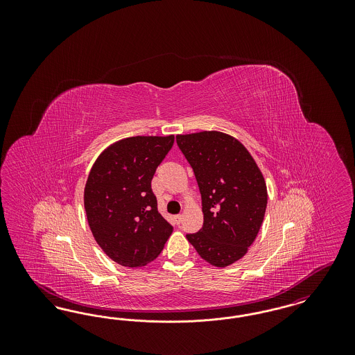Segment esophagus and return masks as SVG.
Masks as SVG:
<instances>
[{"instance_id": "1", "label": "esophagus", "mask_w": 355, "mask_h": 355, "mask_svg": "<svg viewBox=\"0 0 355 355\" xmlns=\"http://www.w3.org/2000/svg\"><path fill=\"white\" fill-rule=\"evenodd\" d=\"M174 220H175V223H177V225H180V223L182 222V216H181V214L174 216Z\"/></svg>"}]
</instances>
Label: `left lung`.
Here are the masks:
<instances>
[{
    "label": "left lung",
    "mask_w": 355,
    "mask_h": 355,
    "mask_svg": "<svg viewBox=\"0 0 355 355\" xmlns=\"http://www.w3.org/2000/svg\"><path fill=\"white\" fill-rule=\"evenodd\" d=\"M177 145L194 171L202 200L203 226L186 238L206 262L229 266L246 254L262 225L268 205L263 175L232 135H177Z\"/></svg>",
    "instance_id": "obj_1"
}]
</instances>
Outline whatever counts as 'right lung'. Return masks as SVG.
<instances>
[{
    "mask_svg": "<svg viewBox=\"0 0 355 355\" xmlns=\"http://www.w3.org/2000/svg\"><path fill=\"white\" fill-rule=\"evenodd\" d=\"M174 144L168 137H130L97 158L85 186L90 230L109 258L145 266L162 252L173 226L157 209L152 180Z\"/></svg>",
    "mask_w": 355,
    "mask_h": 355,
    "instance_id": "right-lung-1",
    "label": "right lung"
}]
</instances>
